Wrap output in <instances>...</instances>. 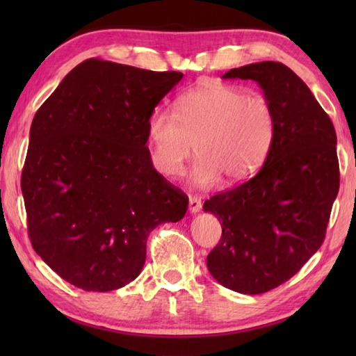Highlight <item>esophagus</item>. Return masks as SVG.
Returning <instances> with one entry per match:
<instances>
[{"label": "esophagus", "mask_w": 356, "mask_h": 356, "mask_svg": "<svg viewBox=\"0 0 356 356\" xmlns=\"http://www.w3.org/2000/svg\"><path fill=\"white\" fill-rule=\"evenodd\" d=\"M200 209H202V200L199 197H195V195H191L190 197V213L195 214V213H199Z\"/></svg>", "instance_id": "1"}]
</instances>
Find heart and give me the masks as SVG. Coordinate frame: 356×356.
Here are the masks:
<instances>
[{
  "mask_svg": "<svg viewBox=\"0 0 356 356\" xmlns=\"http://www.w3.org/2000/svg\"><path fill=\"white\" fill-rule=\"evenodd\" d=\"M275 133L277 116L268 97L222 82L182 95L176 113L156 108L147 124L153 162L163 176L182 174L195 148L199 157L190 180L197 188L220 179L236 185L252 176L266 161Z\"/></svg>",
  "mask_w": 356,
  "mask_h": 356,
  "instance_id": "heart-1",
  "label": "heart"
}]
</instances>
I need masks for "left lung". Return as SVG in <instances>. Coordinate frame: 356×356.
Segmentation results:
<instances>
[{
    "label": "left lung",
    "mask_w": 356,
    "mask_h": 356,
    "mask_svg": "<svg viewBox=\"0 0 356 356\" xmlns=\"http://www.w3.org/2000/svg\"><path fill=\"white\" fill-rule=\"evenodd\" d=\"M222 78L255 81L277 116L260 171L203 203L222 225L208 270L228 289L255 295L287 282L320 249L339 188L337 134L309 87L282 63L248 64Z\"/></svg>",
    "instance_id": "left-lung-1"
}]
</instances>
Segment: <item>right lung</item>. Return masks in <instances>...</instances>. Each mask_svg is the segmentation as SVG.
Masks as SVG:
<instances>
[{"instance_id": "obj_1", "label": "right lung", "mask_w": 356, "mask_h": 356, "mask_svg": "<svg viewBox=\"0 0 356 356\" xmlns=\"http://www.w3.org/2000/svg\"><path fill=\"white\" fill-rule=\"evenodd\" d=\"M184 74L87 59L36 111L21 176L35 252L84 291L140 274L147 237L179 222L188 197L153 166L151 113Z\"/></svg>"}]
</instances>
